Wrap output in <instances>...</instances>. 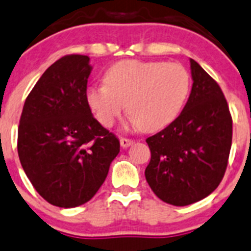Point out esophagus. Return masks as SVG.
Here are the masks:
<instances>
[{"mask_svg":"<svg viewBox=\"0 0 251 251\" xmlns=\"http://www.w3.org/2000/svg\"><path fill=\"white\" fill-rule=\"evenodd\" d=\"M119 142H121L122 148H128L133 144V140L127 139V138H121V139H119Z\"/></svg>","mask_w":251,"mask_h":251,"instance_id":"34e87169","label":"esophagus"}]
</instances>
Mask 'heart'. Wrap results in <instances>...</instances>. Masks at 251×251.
I'll return each instance as SVG.
<instances>
[{
  "label": "heart",
  "mask_w": 251,
  "mask_h": 251,
  "mask_svg": "<svg viewBox=\"0 0 251 251\" xmlns=\"http://www.w3.org/2000/svg\"><path fill=\"white\" fill-rule=\"evenodd\" d=\"M190 90V75L178 64L123 60L107 70L104 85L88 87L86 100L104 127H112L127 104L135 126L156 132L177 118Z\"/></svg>",
  "instance_id": "heart-1"
}]
</instances>
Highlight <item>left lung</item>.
Returning a JSON list of instances; mask_svg holds the SVG:
<instances>
[{
    "label": "left lung",
    "instance_id": "8db88e82",
    "mask_svg": "<svg viewBox=\"0 0 251 251\" xmlns=\"http://www.w3.org/2000/svg\"><path fill=\"white\" fill-rule=\"evenodd\" d=\"M192 90L180 116L147 139L145 178L161 201L187 206L211 195L223 178L233 121L218 83L190 59Z\"/></svg>",
    "mask_w": 251,
    "mask_h": 251
}]
</instances>
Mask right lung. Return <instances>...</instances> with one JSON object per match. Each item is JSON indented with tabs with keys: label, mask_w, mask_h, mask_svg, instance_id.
<instances>
[{
	"label": "right lung",
	"mask_w": 251,
	"mask_h": 251,
	"mask_svg": "<svg viewBox=\"0 0 251 251\" xmlns=\"http://www.w3.org/2000/svg\"><path fill=\"white\" fill-rule=\"evenodd\" d=\"M91 70L88 56H63L45 70L23 106L18 156L33 187L52 206L90 201L119 152V140L92 116L86 100Z\"/></svg>",
	"instance_id": "add662e5"
}]
</instances>
